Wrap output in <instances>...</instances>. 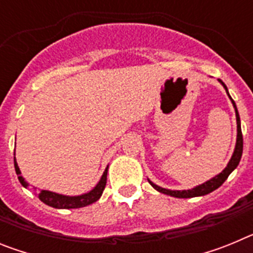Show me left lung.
Returning <instances> with one entry per match:
<instances>
[{"instance_id":"1","label":"left lung","mask_w":253,"mask_h":253,"mask_svg":"<svg viewBox=\"0 0 253 253\" xmlns=\"http://www.w3.org/2000/svg\"><path fill=\"white\" fill-rule=\"evenodd\" d=\"M222 86L224 87L225 92H227L228 97L229 100L232 101V105L234 107V111H236V120H237V140H236V147H234V151L233 154H232L231 160L228 162L227 167L223 169L220 173H218L216 176L211 177L210 180L205 181L204 184L202 185H198V186L193 187V189H189V190H169V189H165V187H161L158 185H156L154 182H152L149 178L148 180L149 184L152 185L153 189H156L158 193H162V194H166V195L169 196H173V198H178V199H187V198H195V196H204L210 194L211 191L218 189L219 186H222L223 182L228 178V176L231 175L232 172L237 169V166L240 165V161L241 157H242V152H243V137H242V130H241V119H240V114H238V110H237V106H236V102L233 101V99L231 97L229 92H228V88L227 86L224 84V82L222 80H218Z\"/></svg>"}]
</instances>
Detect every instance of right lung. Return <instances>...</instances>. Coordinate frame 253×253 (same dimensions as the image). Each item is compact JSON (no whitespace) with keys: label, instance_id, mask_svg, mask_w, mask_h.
Segmentation results:
<instances>
[{"label":"right lung","instance_id":"right-lung-1","mask_svg":"<svg viewBox=\"0 0 253 253\" xmlns=\"http://www.w3.org/2000/svg\"><path fill=\"white\" fill-rule=\"evenodd\" d=\"M13 163H15V171H16V175L20 181V184L25 187V189H28L29 182H26L25 178L21 176V171H20L19 166H17L16 158H13ZM107 169H109V166L105 169L104 173H102L101 178H100V181L97 182V185H96L91 191H88V193H84L81 194V195L76 196H69L63 195V194L53 193V191H49V190H42L39 194V199L44 203V204L49 205V207L51 208H55V209H77V208L87 207V205L97 202V200L101 198L102 191H104L105 186H106Z\"/></svg>","mask_w":253,"mask_h":253}]
</instances>
